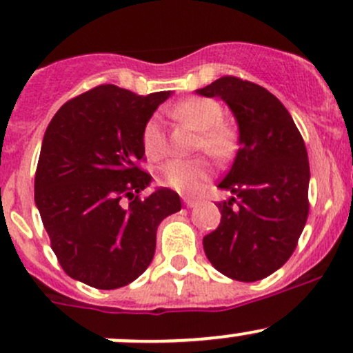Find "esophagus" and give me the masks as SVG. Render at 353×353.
<instances>
[{"instance_id": "obj_1", "label": "esophagus", "mask_w": 353, "mask_h": 353, "mask_svg": "<svg viewBox=\"0 0 353 353\" xmlns=\"http://www.w3.org/2000/svg\"><path fill=\"white\" fill-rule=\"evenodd\" d=\"M184 205H186L188 208H194V206H196L198 203L194 201V199H184Z\"/></svg>"}]
</instances>
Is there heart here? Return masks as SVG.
Instances as JSON below:
<instances>
[{"label": "heart", "mask_w": 353, "mask_h": 353, "mask_svg": "<svg viewBox=\"0 0 353 353\" xmlns=\"http://www.w3.org/2000/svg\"><path fill=\"white\" fill-rule=\"evenodd\" d=\"M172 116L198 131L194 148L206 152L219 162L230 159L236 150V131L222 121L223 109L213 99H184L172 108ZM141 143L147 157L159 160L167 150V138L159 116H152L141 131ZM212 163L203 157L198 159H172L157 169V181L162 186L183 194H196L212 179Z\"/></svg>", "instance_id": "1"}]
</instances>
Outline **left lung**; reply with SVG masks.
Here are the masks:
<instances>
[{
    "label": "left lung",
    "instance_id": "obj_1",
    "mask_svg": "<svg viewBox=\"0 0 353 353\" xmlns=\"http://www.w3.org/2000/svg\"><path fill=\"white\" fill-rule=\"evenodd\" d=\"M196 94L227 102L239 124V150L219 183V227L203 237L206 258L225 276L256 282L283 266L309 215V160L285 105L266 88L222 77Z\"/></svg>",
    "mask_w": 353,
    "mask_h": 353
}]
</instances>
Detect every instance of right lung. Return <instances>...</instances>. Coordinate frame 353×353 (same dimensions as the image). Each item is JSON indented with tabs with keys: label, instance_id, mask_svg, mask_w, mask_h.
Here are the masks:
<instances>
[{
	"label": "right lung",
	"instance_id": "right-lung-1",
	"mask_svg": "<svg viewBox=\"0 0 353 353\" xmlns=\"http://www.w3.org/2000/svg\"><path fill=\"white\" fill-rule=\"evenodd\" d=\"M169 97L99 85L63 104L49 123L35 205L71 279L102 290L137 280L154 258L159 223L181 210L179 194L169 188L140 198L152 181L138 165L141 131Z\"/></svg>",
	"mask_w": 353,
	"mask_h": 353
}]
</instances>
